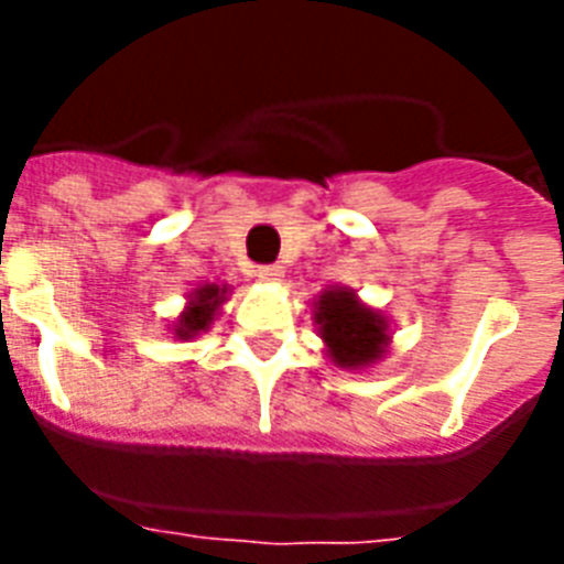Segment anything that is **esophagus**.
Wrapping results in <instances>:
<instances>
[{"instance_id": "esophagus-1", "label": "esophagus", "mask_w": 564, "mask_h": 564, "mask_svg": "<svg viewBox=\"0 0 564 564\" xmlns=\"http://www.w3.org/2000/svg\"><path fill=\"white\" fill-rule=\"evenodd\" d=\"M254 274H257V278H260V281H265V283H278L283 278V265H278V263L257 265Z\"/></svg>"}]
</instances>
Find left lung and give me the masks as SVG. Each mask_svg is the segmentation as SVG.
<instances>
[{"instance_id": "left-lung-1", "label": "left lung", "mask_w": 564, "mask_h": 564, "mask_svg": "<svg viewBox=\"0 0 564 564\" xmlns=\"http://www.w3.org/2000/svg\"><path fill=\"white\" fill-rule=\"evenodd\" d=\"M313 318L327 345V357L339 369L371 366L389 348V322L377 310L366 307L357 292L330 286L313 301Z\"/></svg>"}]
</instances>
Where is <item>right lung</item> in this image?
Here are the masks:
<instances>
[{
  "mask_svg": "<svg viewBox=\"0 0 564 564\" xmlns=\"http://www.w3.org/2000/svg\"><path fill=\"white\" fill-rule=\"evenodd\" d=\"M225 292H228V286H216V283H204V286H198V290L189 295L187 307H184V313L178 316L175 327H172L175 336H178V339H195L202 330H207L213 318H216V313H219L221 301H225Z\"/></svg>",
  "mask_w": 564,
  "mask_h": 564,
  "instance_id": "add662e5",
  "label": "right lung"
}]
</instances>
